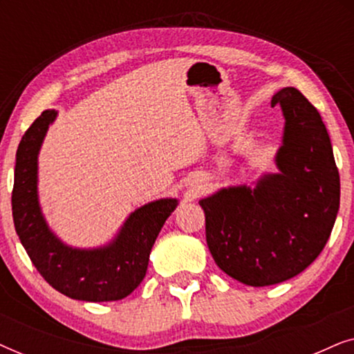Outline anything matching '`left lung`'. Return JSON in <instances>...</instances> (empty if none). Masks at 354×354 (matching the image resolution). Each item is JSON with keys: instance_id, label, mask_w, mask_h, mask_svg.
<instances>
[{"instance_id": "1", "label": "left lung", "mask_w": 354, "mask_h": 354, "mask_svg": "<svg viewBox=\"0 0 354 354\" xmlns=\"http://www.w3.org/2000/svg\"><path fill=\"white\" fill-rule=\"evenodd\" d=\"M285 118L279 174L200 201L216 264L251 287L303 272L321 254L340 207V176L321 114L293 86L272 96Z\"/></svg>"}]
</instances>
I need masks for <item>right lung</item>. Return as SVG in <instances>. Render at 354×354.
Returning a JSON list of instances; mask_svg holds the SVG:
<instances>
[{"label":"right lung","instance_id":"obj_1","mask_svg":"<svg viewBox=\"0 0 354 354\" xmlns=\"http://www.w3.org/2000/svg\"><path fill=\"white\" fill-rule=\"evenodd\" d=\"M56 111H43L19 143L12 188V219L19 240L41 277L80 301H118L133 292L148 269L149 253L177 200L164 198L138 207L109 245L93 250L62 243L48 227L38 203V151Z\"/></svg>","mask_w":354,"mask_h":354}]
</instances>
